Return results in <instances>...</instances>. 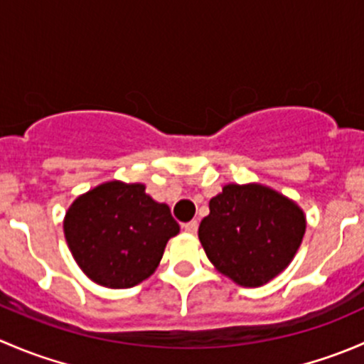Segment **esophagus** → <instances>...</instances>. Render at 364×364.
I'll use <instances>...</instances> for the list:
<instances>
[{
  "mask_svg": "<svg viewBox=\"0 0 364 364\" xmlns=\"http://www.w3.org/2000/svg\"><path fill=\"white\" fill-rule=\"evenodd\" d=\"M185 230L186 232H197V229H199V222H197V220H192V222H188V223H185Z\"/></svg>",
  "mask_w": 364,
  "mask_h": 364,
  "instance_id": "34e87169",
  "label": "esophagus"
}]
</instances>
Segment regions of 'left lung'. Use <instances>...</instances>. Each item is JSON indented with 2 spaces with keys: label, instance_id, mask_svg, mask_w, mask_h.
<instances>
[{
  "label": "left lung",
  "instance_id": "left-lung-1",
  "mask_svg": "<svg viewBox=\"0 0 364 364\" xmlns=\"http://www.w3.org/2000/svg\"><path fill=\"white\" fill-rule=\"evenodd\" d=\"M304 230V211L284 193L229 183L209 200L199 241L218 273L241 287H260L292 262Z\"/></svg>",
  "mask_w": 364,
  "mask_h": 364
}]
</instances>
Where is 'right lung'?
Wrapping results in <instances>:
<instances>
[{
	"mask_svg": "<svg viewBox=\"0 0 364 364\" xmlns=\"http://www.w3.org/2000/svg\"><path fill=\"white\" fill-rule=\"evenodd\" d=\"M63 230L77 266L91 282L130 289L155 273L179 223L142 183L114 179L70 204Z\"/></svg>",
	"mask_w": 364,
	"mask_h": 364,
	"instance_id": "add662e5",
	"label": "right lung"
}]
</instances>
